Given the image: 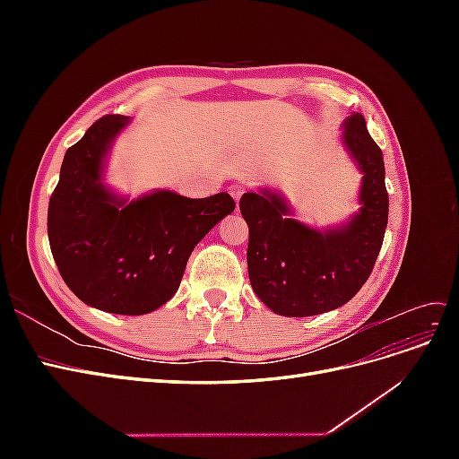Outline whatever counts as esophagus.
I'll return each instance as SVG.
<instances>
[{
	"instance_id": "34e87169",
	"label": "esophagus",
	"mask_w": 459,
	"mask_h": 459,
	"mask_svg": "<svg viewBox=\"0 0 459 459\" xmlns=\"http://www.w3.org/2000/svg\"><path fill=\"white\" fill-rule=\"evenodd\" d=\"M243 193H245V187H243V186H231V187H230V195H231L235 201H238V203H239V199L243 197Z\"/></svg>"
}]
</instances>
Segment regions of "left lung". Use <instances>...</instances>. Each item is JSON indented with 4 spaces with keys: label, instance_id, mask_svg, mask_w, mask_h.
Listing matches in <instances>:
<instances>
[{
    "label": "left lung",
    "instance_id": "1",
    "mask_svg": "<svg viewBox=\"0 0 459 459\" xmlns=\"http://www.w3.org/2000/svg\"><path fill=\"white\" fill-rule=\"evenodd\" d=\"M342 128V143L364 174L362 206L346 224L314 230L290 218L293 208L270 189L245 193L239 201L248 224V280L280 316L307 317L342 307L368 281L379 256L388 221L383 151L359 113Z\"/></svg>",
    "mask_w": 459,
    "mask_h": 459
}]
</instances>
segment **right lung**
I'll return each instance as SVG.
<instances>
[{
	"mask_svg": "<svg viewBox=\"0 0 459 459\" xmlns=\"http://www.w3.org/2000/svg\"><path fill=\"white\" fill-rule=\"evenodd\" d=\"M130 118L107 115L68 147L48 208L49 247L68 289L97 310L142 316L169 302L195 245L231 214L228 193L189 199L157 189L128 201L103 186L115 137Z\"/></svg>",
	"mask_w": 459,
	"mask_h": 459,
	"instance_id": "add662e5",
	"label": "right lung"
}]
</instances>
